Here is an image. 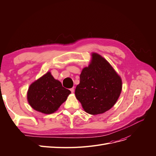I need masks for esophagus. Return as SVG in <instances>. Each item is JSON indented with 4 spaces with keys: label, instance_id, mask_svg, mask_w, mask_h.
<instances>
[{
    "label": "esophagus",
    "instance_id": "1",
    "mask_svg": "<svg viewBox=\"0 0 156 156\" xmlns=\"http://www.w3.org/2000/svg\"><path fill=\"white\" fill-rule=\"evenodd\" d=\"M70 90H71V92L72 93H73V92H74V88H71L70 89Z\"/></svg>",
    "mask_w": 156,
    "mask_h": 156
}]
</instances>
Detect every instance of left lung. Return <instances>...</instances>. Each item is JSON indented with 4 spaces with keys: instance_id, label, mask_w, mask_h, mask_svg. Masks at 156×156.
I'll list each match as a JSON object with an SVG mask.
<instances>
[{
    "instance_id": "1",
    "label": "left lung",
    "mask_w": 156,
    "mask_h": 156,
    "mask_svg": "<svg viewBox=\"0 0 156 156\" xmlns=\"http://www.w3.org/2000/svg\"><path fill=\"white\" fill-rule=\"evenodd\" d=\"M122 90V80L109 62L97 53H92L88 67L80 75L75 96L84 111L92 115L112 108Z\"/></svg>"
}]
</instances>
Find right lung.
Wrapping results in <instances>:
<instances>
[{"instance_id": "1", "label": "right lung", "mask_w": 156, "mask_h": 156, "mask_svg": "<svg viewBox=\"0 0 156 156\" xmlns=\"http://www.w3.org/2000/svg\"><path fill=\"white\" fill-rule=\"evenodd\" d=\"M70 94L71 91L64 88L48 71L30 85L27 101L35 111L50 114L58 110Z\"/></svg>"}]
</instances>
